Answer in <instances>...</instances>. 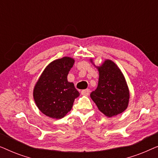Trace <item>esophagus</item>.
<instances>
[{
  "label": "esophagus",
  "mask_w": 158,
  "mask_h": 158,
  "mask_svg": "<svg viewBox=\"0 0 158 158\" xmlns=\"http://www.w3.org/2000/svg\"><path fill=\"white\" fill-rule=\"evenodd\" d=\"M90 90L89 89H85V90H83L81 91V94L82 95H84V96H88L90 94Z\"/></svg>",
  "instance_id": "1"
}]
</instances>
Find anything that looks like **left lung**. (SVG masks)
I'll return each mask as SVG.
<instances>
[{
  "label": "left lung",
  "instance_id": "8db88e82",
  "mask_svg": "<svg viewBox=\"0 0 158 158\" xmlns=\"http://www.w3.org/2000/svg\"><path fill=\"white\" fill-rule=\"evenodd\" d=\"M98 71L97 88L90 94V98L101 113L107 117L122 114L127 109L129 102V90L124 75L115 62L105 60L100 66H96Z\"/></svg>",
  "mask_w": 158,
  "mask_h": 158
}]
</instances>
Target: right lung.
Here are the masks:
<instances>
[{
	"instance_id": "obj_1",
	"label": "right lung",
	"mask_w": 158,
	"mask_h": 158,
	"mask_svg": "<svg viewBox=\"0 0 158 158\" xmlns=\"http://www.w3.org/2000/svg\"><path fill=\"white\" fill-rule=\"evenodd\" d=\"M75 60L63 57L51 62L34 85L33 97L40 111L52 118H63L72 109L75 98L80 96L74 83L68 81Z\"/></svg>"
}]
</instances>
